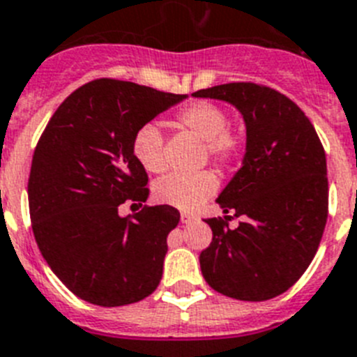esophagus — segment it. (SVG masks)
<instances>
[{"instance_id": "obj_1", "label": "esophagus", "mask_w": 357, "mask_h": 357, "mask_svg": "<svg viewBox=\"0 0 357 357\" xmlns=\"http://www.w3.org/2000/svg\"><path fill=\"white\" fill-rule=\"evenodd\" d=\"M190 221H196V215L190 212H181V222H190Z\"/></svg>"}]
</instances>
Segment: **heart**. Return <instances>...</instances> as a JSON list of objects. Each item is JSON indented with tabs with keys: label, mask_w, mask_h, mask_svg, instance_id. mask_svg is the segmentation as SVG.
<instances>
[{
	"label": "heart",
	"mask_w": 357,
	"mask_h": 357,
	"mask_svg": "<svg viewBox=\"0 0 357 357\" xmlns=\"http://www.w3.org/2000/svg\"><path fill=\"white\" fill-rule=\"evenodd\" d=\"M174 123L203 142L204 156H208L219 169L234 165L246 149V136L228 127L230 116L226 109L212 102L188 104L176 113ZM163 147L165 138L156 123L149 122L136 129L132 136V154L149 174H161L167 169ZM215 188V176L208 170L196 174H172L154 185V197L174 208L194 210L213 196Z\"/></svg>",
	"instance_id": "b5f03b06"
}]
</instances>
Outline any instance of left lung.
I'll return each mask as SVG.
<instances>
[{"mask_svg": "<svg viewBox=\"0 0 357 357\" xmlns=\"http://www.w3.org/2000/svg\"><path fill=\"white\" fill-rule=\"evenodd\" d=\"M194 97L234 104L246 122L243 167L217 203L234 215L204 219L212 243L201 271L217 293L262 302L289 289L314 259L328 215L327 160L311 120L277 89L228 82ZM241 221L235 231L227 226Z\"/></svg>", "mask_w": 357, "mask_h": 357, "instance_id": "1", "label": "left lung"}]
</instances>
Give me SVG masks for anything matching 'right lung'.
<instances>
[{"label": "right lung", "instance_id": "right-lung-1", "mask_svg": "<svg viewBox=\"0 0 357 357\" xmlns=\"http://www.w3.org/2000/svg\"><path fill=\"white\" fill-rule=\"evenodd\" d=\"M187 95L119 79L80 86L59 105L37 142L29 178L39 252L64 286L102 307L140 302L158 287L167 235L179 222L169 204L142 206L149 176L132 154L136 129Z\"/></svg>", "mask_w": 357, "mask_h": 357}]
</instances>
